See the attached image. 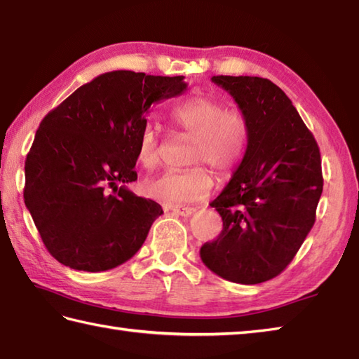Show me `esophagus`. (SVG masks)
<instances>
[{"label":"esophagus","mask_w":359,"mask_h":359,"mask_svg":"<svg viewBox=\"0 0 359 359\" xmlns=\"http://www.w3.org/2000/svg\"><path fill=\"white\" fill-rule=\"evenodd\" d=\"M173 214L181 215V217H189V215H192L197 212V208H191V206H173L172 208Z\"/></svg>","instance_id":"esophagus-1"}]
</instances>
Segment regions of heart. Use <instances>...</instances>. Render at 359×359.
Listing matches in <instances>:
<instances>
[{
    "instance_id": "obj_1",
    "label": "heart",
    "mask_w": 359,
    "mask_h": 359,
    "mask_svg": "<svg viewBox=\"0 0 359 359\" xmlns=\"http://www.w3.org/2000/svg\"><path fill=\"white\" fill-rule=\"evenodd\" d=\"M172 118L182 131L195 139L191 164L211 165L226 175L242 158L247 145V123L239 112L226 111L225 104L209 95H197L181 101L172 109ZM162 139L156 123L144 126L139 137L137 156L145 168H156L161 162ZM214 186L211 172L205 165L187 170H168L147 180L142 191L148 198L164 203H194L206 198Z\"/></svg>"
}]
</instances>
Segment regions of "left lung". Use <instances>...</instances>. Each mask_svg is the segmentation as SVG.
<instances>
[{
	"instance_id": "left-lung-1",
	"label": "left lung",
	"mask_w": 359,
	"mask_h": 359,
	"mask_svg": "<svg viewBox=\"0 0 359 359\" xmlns=\"http://www.w3.org/2000/svg\"><path fill=\"white\" fill-rule=\"evenodd\" d=\"M247 123V148L211 206L219 238L200 248L203 264L228 281L258 285L294 259L316 222L323 178L320 151L292 101L272 81L212 76Z\"/></svg>"
}]
</instances>
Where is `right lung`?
Listing matches in <instances>:
<instances>
[{
    "label": "right lung",
    "mask_w": 359,
    "mask_h": 359,
    "mask_svg": "<svg viewBox=\"0 0 359 359\" xmlns=\"http://www.w3.org/2000/svg\"><path fill=\"white\" fill-rule=\"evenodd\" d=\"M184 76L100 74L45 116L25 162V205L64 266L104 272L131 259L162 214L126 187L137 180L140 133L153 104L181 95Z\"/></svg>",
    "instance_id": "add662e5"
}]
</instances>
